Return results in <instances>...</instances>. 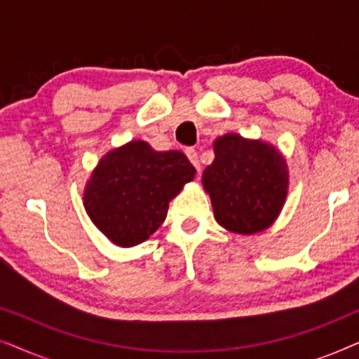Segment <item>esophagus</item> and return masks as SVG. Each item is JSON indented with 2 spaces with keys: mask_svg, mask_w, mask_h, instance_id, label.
I'll use <instances>...</instances> for the list:
<instances>
[{
  "mask_svg": "<svg viewBox=\"0 0 359 359\" xmlns=\"http://www.w3.org/2000/svg\"><path fill=\"white\" fill-rule=\"evenodd\" d=\"M186 156H188V160L193 163V166L196 170H201V163H199V155L198 151H196L194 149H186Z\"/></svg>",
  "mask_w": 359,
  "mask_h": 359,
  "instance_id": "1",
  "label": "esophagus"
}]
</instances>
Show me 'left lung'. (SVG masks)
Wrapping results in <instances>:
<instances>
[{
	"label": "left lung",
	"mask_w": 359,
	"mask_h": 359,
	"mask_svg": "<svg viewBox=\"0 0 359 359\" xmlns=\"http://www.w3.org/2000/svg\"><path fill=\"white\" fill-rule=\"evenodd\" d=\"M215 158L203 184L215 220L230 232L252 235L269 227L287 194V166L274 147L237 134L214 142Z\"/></svg>",
	"instance_id": "1"
}]
</instances>
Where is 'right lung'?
<instances>
[{
  "mask_svg": "<svg viewBox=\"0 0 359 359\" xmlns=\"http://www.w3.org/2000/svg\"><path fill=\"white\" fill-rule=\"evenodd\" d=\"M194 173L183 151L130 142L100 161L86 184L85 209L112 243L134 247L160 227L170 201Z\"/></svg>",
  "mask_w": 359,
  "mask_h": 359,
  "instance_id": "obj_1",
  "label": "right lung"
}]
</instances>
